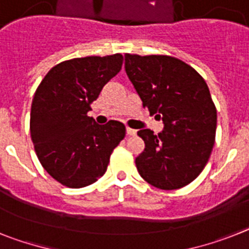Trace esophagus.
I'll return each mask as SVG.
<instances>
[{
    "label": "esophagus",
    "mask_w": 249,
    "mask_h": 249,
    "mask_svg": "<svg viewBox=\"0 0 249 249\" xmlns=\"http://www.w3.org/2000/svg\"><path fill=\"white\" fill-rule=\"evenodd\" d=\"M126 134L128 135H137V130L131 128H126Z\"/></svg>",
    "instance_id": "34e87169"
}]
</instances>
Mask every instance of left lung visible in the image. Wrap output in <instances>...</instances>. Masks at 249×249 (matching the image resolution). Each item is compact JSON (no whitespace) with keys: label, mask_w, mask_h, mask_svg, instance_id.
<instances>
[{"label":"left lung","mask_w":249,"mask_h":249,"mask_svg":"<svg viewBox=\"0 0 249 249\" xmlns=\"http://www.w3.org/2000/svg\"><path fill=\"white\" fill-rule=\"evenodd\" d=\"M125 71L143 107L164 124L158 135L150 129L138 131L145 143L135 158L138 172L160 190L189 185L204 170L215 143L216 107L205 79L170 55L125 54Z\"/></svg>","instance_id":"8db88e82"}]
</instances>
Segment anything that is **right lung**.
<instances>
[{"label": "right lung", "mask_w": 249, "mask_h": 249, "mask_svg": "<svg viewBox=\"0 0 249 249\" xmlns=\"http://www.w3.org/2000/svg\"><path fill=\"white\" fill-rule=\"evenodd\" d=\"M123 55L85 57L53 67L35 91L30 134L44 170L71 189L96 182L125 137V125L96 124L87 112L102 87L118 74Z\"/></svg>", "instance_id": "1"}]
</instances>
